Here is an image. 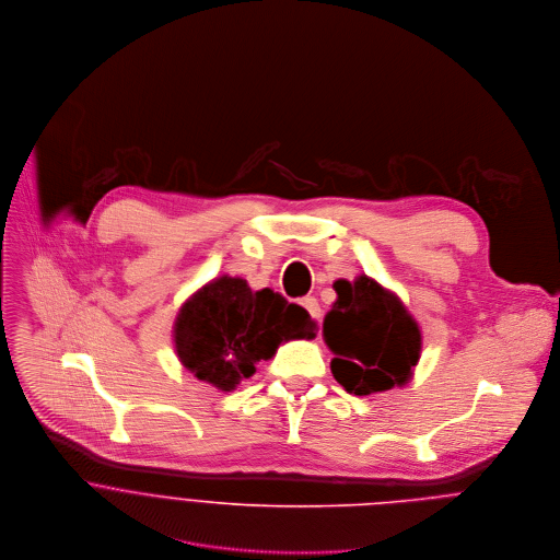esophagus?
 Returning a JSON list of instances; mask_svg holds the SVG:
<instances>
[{
  "label": "esophagus",
  "instance_id": "34e87169",
  "mask_svg": "<svg viewBox=\"0 0 560 560\" xmlns=\"http://www.w3.org/2000/svg\"><path fill=\"white\" fill-rule=\"evenodd\" d=\"M300 304L306 308V313H308L317 324L322 322V308H319V302H317L315 298H311V295H308V298H302Z\"/></svg>",
  "mask_w": 560,
  "mask_h": 560
}]
</instances>
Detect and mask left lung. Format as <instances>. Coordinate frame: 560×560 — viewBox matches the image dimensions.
<instances>
[{
  "label": "left lung",
  "mask_w": 560,
  "mask_h": 560,
  "mask_svg": "<svg viewBox=\"0 0 560 560\" xmlns=\"http://www.w3.org/2000/svg\"><path fill=\"white\" fill-rule=\"evenodd\" d=\"M337 302L324 319L337 382L354 395L404 386L421 357V330L404 302L370 276L337 280Z\"/></svg>",
  "instance_id": "left-lung-1"
}]
</instances>
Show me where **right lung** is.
<instances>
[{
  "label": "right lung",
  "instance_id": "right-lung-1",
  "mask_svg": "<svg viewBox=\"0 0 560 560\" xmlns=\"http://www.w3.org/2000/svg\"><path fill=\"white\" fill-rule=\"evenodd\" d=\"M317 324L271 289L252 291L243 278L219 276L197 289L174 322V346L197 380L234 390L293 339H313Z\"/></svg>",
  "mask_w": 560,
  "mask_h": 560
}]
</instances>
